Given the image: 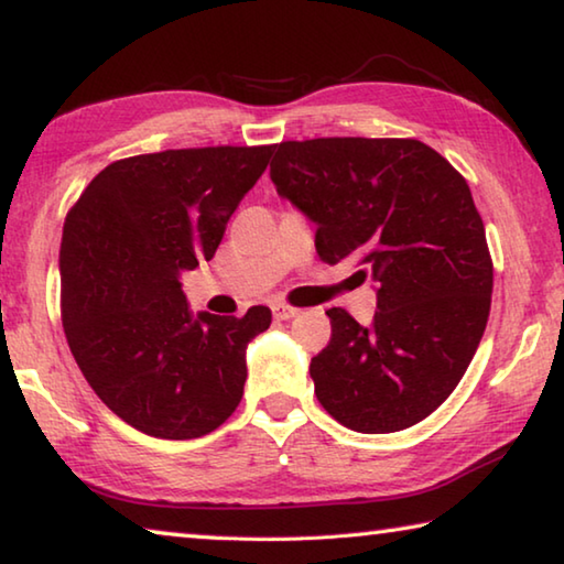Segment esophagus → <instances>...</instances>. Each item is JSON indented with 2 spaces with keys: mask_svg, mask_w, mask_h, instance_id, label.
Segmentation results:
<instances>
[{
  "mask_svg": "<svg viewBox=\"0 0 564 564\" xmlns=\"http://www.w3.org/2000/svg\"><path fill=\"white\" fill-rule=\"evenodd\" d=\"M271 311H273V318H279V321H289L293 316H299V308H293V305L281 303V301H275L271 305Z\"/></svg>",
  "mask_w": 564,
  "mask_h": 564,
  "instance_id": "esophagus-1",
  "label": "esophagus"
}]
</instances>
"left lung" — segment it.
<instances>
[{
  "label": "left lung",
  "mask_w": 564,
  "mask_h": 564,
  "mask_svg": "<svg viewBox=\"0 0 564 564\" xmlns=\"http://www.w3.org/2000/svg\"><path fill=\"white\" fill-rule=\"evenodd\" d=\"M271 181L316 221L323 263L378 281L373 326L326 311L311 360L328 415L358 433L420 423L460 383L488 326L492 259L470 186L417 139L281 141Z\"/></svg>",
  "instance_id": "left-lung-1"
}]
</instances>
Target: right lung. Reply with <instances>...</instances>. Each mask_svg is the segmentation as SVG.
<instances>
[{
  "label": "right lung",
  "instance_id": "right-lung-1",
  "mask_svg": "<svg viewBox=\"0 0 564 564\" xmlns=\"http://www.w3.org/2000/svg\"><path fill=\"white\" fill-rule=\"evenodd\" d=\"M271 151L202 147L119 159L66 214V343L101 403L141 433L191 441L241 403L246 346L271 326V308L194 318L178 273L214 259Z\"/></svg>",
  "mask_w": 564,
  "mask_h": 564
}]
</instances>
